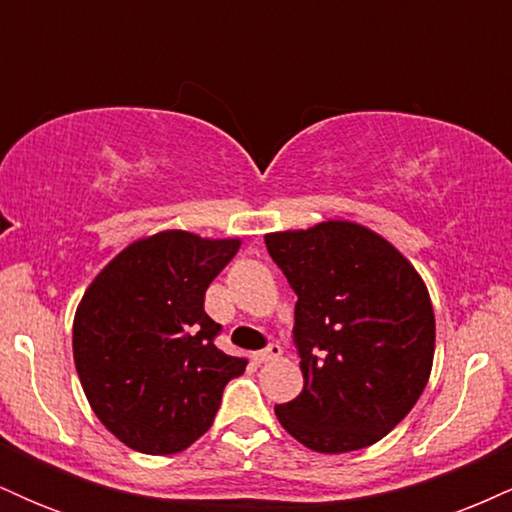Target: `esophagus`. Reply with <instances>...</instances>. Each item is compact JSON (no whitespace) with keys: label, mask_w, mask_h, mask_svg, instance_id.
Returning a JSON list of instances; mask_svg holds the SVG:
<instances>
[{"label":"esophagus","mask_w":512,"mask_h":512,"mask_svg":"<svg viewBox=\"0 0 512 512\" xmlns=\"http://www.w3.org/2000/svg\"><path fill=\"white\" fill-rule=\"evenodd\" d=\"M255 361L257 363H269V361H276V358H281V346L279 344H269L267 349L262 351H255Z\"/></svg>","instance_id":"esophagus-1"}]
</instances>
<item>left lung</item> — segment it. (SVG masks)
Here are the masks:
<instances>
[{
  "label": "left lung",
  "instance_id": "1",
  "mask_svg": "<svg viewBox=\"0 0 512 512\" xmlns=\"http://www.w3.org/2000/svg\"><path fill=\"white\" fill-rule=\"evenodd\" d=\"M296 291L293 342L303 392L274 407L315 452L378 443L419 402L436 351V317L414 264L356 221L264 236Z\"/></svg>",
  "mask_w": 512,
  "mask_h": 512
}]
</instances>
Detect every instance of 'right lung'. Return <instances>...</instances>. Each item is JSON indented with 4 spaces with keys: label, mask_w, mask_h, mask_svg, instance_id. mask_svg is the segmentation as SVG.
<instances>
[{
    "label": "right lung",
    "mask_w": 512,
    "mask_h": 512,
    "mask_svg": "<svg viewBox=\"0 0 512 512\" xmlns=\"http://www.w3.org/2000/svg\"><path fill=\"white\" fill-rule=\"evenodd\" d=\"M240 238L158 231L117 252L74 315V363L93 414L127 448L175 455L214 424L248 358L216 349L204 293Z\"/></svg>",
    "instance_id": "right-lung-1"
}]
</instances>
